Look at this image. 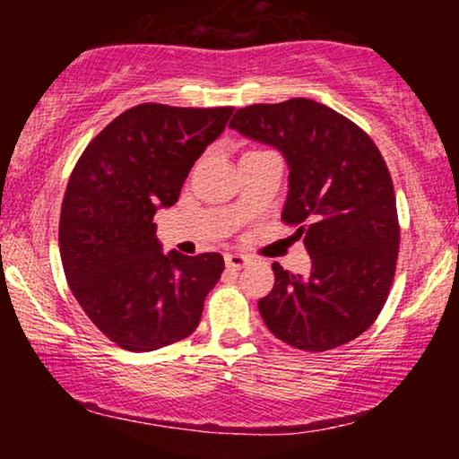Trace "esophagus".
<instances>
[{
    "label": "esophagus",
    "instance_id": "34e87169",
    "mask_svg": "<svg viewBox=\"0 0 459 459\" xmlns=\"http://www.w3.org/2000/svg\"><path fill=\"white\" fill-rule=\"evenodd\" d=\"M248 263H250V259L247 255H240V253L225 255V265H228V269H234V272H240V269L247 267Z\"/></svg>",
    "mask_w": 459,
    "mask_h": 459
}]
</instances>
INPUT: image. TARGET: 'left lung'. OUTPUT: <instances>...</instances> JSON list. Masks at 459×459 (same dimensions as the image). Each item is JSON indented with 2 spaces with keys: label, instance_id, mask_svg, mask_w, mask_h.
<instances>
[{
  "label": "left lung",
  "instance_id": "left-lung-1",
  "mask_svg": "<svg viewBox=\"0 0 459 459\" xmlns=\"http://www.w3.org/2000/svg\"><path fill=\"white\" fill-rule=\"evenodd\" d=\"M230 127L284 156L281 219L300 225L311 256L309 275L273 263V290L259 300L263 322L313 353L351 342L378 317L397 265V203L385 159L368 134L316 100L247 106Z\"/></svg>",
  "mask_w": 459,
  "mask_h": 459
}]
</instances>
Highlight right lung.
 I'll use <instances>...</instances> for the list:
<instances>
[{
  "mask_svg": "<svg viewBox=\"0 0 459 459\" xmlns=\"http://www.w3.org/2000/svg\"><path fill=\"white\" fill-rule=\"evenodd\" d=\"M234 108L140 104L100 131L68 179L60 256L87 317L127 351H156L198 328L223 256L162 253L152 219L178 203Z\"/></svg>",
  "mask_w": 459,
  "mask_h": 459,
  "instance_id": "right-lung-1",
  "label": "right lung"
}]
</instances>
